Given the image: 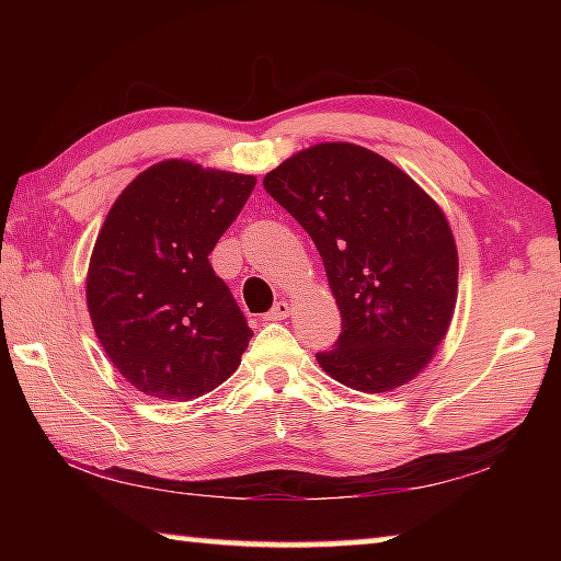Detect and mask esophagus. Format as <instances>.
Segmentation results:
<instances>
[{
	"mask_svg": "<svg viewBox=\"0 0 561 561\" xmlns=\"http://www.w3.org/2000/svg\"><path fill=\"white\" fill-rule=\"evenodd\" d=\"M289 311H291V307H289L287 301H277L262 319H264V321H282V319L289 317Z\"/></svg>",
	"mask_w": 561,
	"mask_h": 561,
	"instance_id": "34e87169",
	"label": "esophagus"
}]
</instances>
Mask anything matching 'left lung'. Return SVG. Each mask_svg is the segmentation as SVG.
<instances>
[{"mask_svg": "<svg viewBox=\"0 0 561 561\" xmlns=\"http://www.w3.org/2000/svg\"><path fill=\"white\" fill-rule=\"evenodd\" d=\"M264 190L314 240L341 311L319 366L383 393L423 371L450 327L458 250L448 220L401 168L354 144L284 160Z\"/></svg>", "mask_w": 561, "mask_h": 561, "instance_id": "left-lung-1", "label": "left lung"}]
</instances>
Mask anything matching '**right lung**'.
<instances>
[{"mask_svg": "<svg viewBox=\"0 0 561 561\" xmlns=\"http://www.w3.org/2000/svg\"><path fill=\"white\" fill-rule=\"evenodd\" d=\"M254 185V175L163 160L113 203L87 299L113 366L146 396L190 401L240 366L252 329L210 252Z\"/></svg>", "mask_w": 561, "mask_h": 561, "instance_id": "obj_1", "label": "right lung"}]
</instances>
